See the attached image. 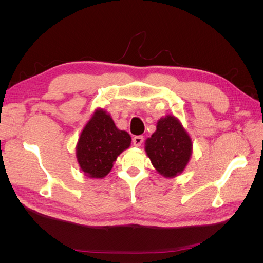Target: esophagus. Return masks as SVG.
Instances as JSON below:
<instances>
[{
	"label": "esophagus",
	"instance_id": "esophagus-1",
	"mask_svg": "<svg viewBox=\"0 0 263 263\" xmlns=\"http://www.w3.org/2000/svg\"><path fill=\"white\" fill-rule=\"evenodd\" d=\"M144 142V136H135L133 138V144L135 147H140Z\"/></svg>",
	"mask_w": 263,
	"mask_h": 263
}]
</instances>
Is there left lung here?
<instances>
[{"instance_id":"1","label":"left lung","mask_w":263,"mask_h":263,"mask_svg":"<svg viewBox=\"0 0 263 263\" xmlns=\"http://www.w3.org/2000/svg\"><path fill=\"white\" fill-rule=\"evenodd\" d=\"M192 139L173 115L157 123V129L146 140L145 150L155 169L164 178H174L184 171L192 156Z\"/></svg>"}]
</instances>
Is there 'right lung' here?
<instances>
[{
	"label": "right lung",
	"mask_w": 263,
	"mask_h": 263,
	"mask_svg": "<svg viewBox=\"0 0 263 263\" xmlns=\"http://www.w3.org/2000/svg\"><path fill=\"white\" fill-rule=\"evenodd\" d=\"M130 135L119 130L103 108L94 110L79 137L76 156L86 177L102 179L112 170L117 157L130 146Z\"/></svg>",
	"instance_id": "add662e5"
}]
</instances>
